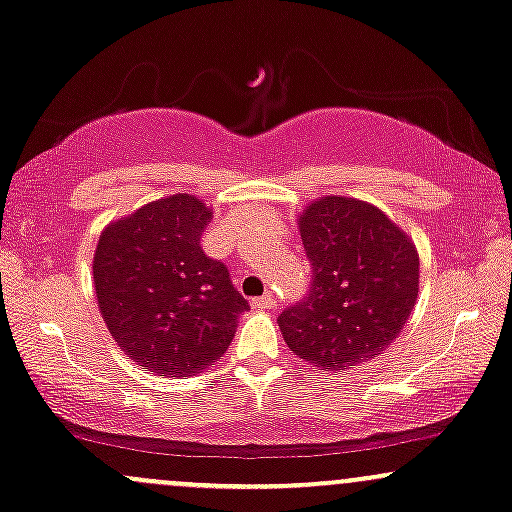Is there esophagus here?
Masks as SVG:
<instances>
[{
	"instance_id": "esophagus-1",
	"label": "esophagus",
	"mask_w": 512,
	"mask_h": 512,
	"mask_svg": "<svg viewBox=\"0 0 512 512\" xmlns=\"http://www.w3.org/2000/svg\"><path fill=\"white\" fill-rule=\"evenodd\" d=\"M252 306H255V308H260V311H267V308H274V306H277V299H274V294L257 296V299L252 301Z\"/></svg>"
}]
</instances>
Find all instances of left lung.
Wrapping results in <instances>:
<instances>
[{
    "label": "left lung",
    "mask_w": 512,
    "mask_h": 512,
    "mask_svg": "<svg viewBox=\"0 0 512 512\" xmlns=\"http://www.w3.org/2000/svg\"><path fill=\"white\" fill-rule=\"evenodd\" d=\"M299 230L311 286L279 316L286 345L313 367H359L398 338L418 301L415 245L384 211L345 196L313 201Z\"/></svg>",
    "instance_id": "8db88e82"
}]
</instances>
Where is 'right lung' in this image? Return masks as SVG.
I'll list each match as a JSON object with an SVG mask.
<instances>
[{"label": "right lung", "mask_w": 512, "mask_h": 512, "mask_svg": "<svg viewBox=\"0 0 512 512\" xmlns=\"http://www.w3.org/2000/svg\"><path fill=\"white\" fill-rule=\"evenodd\" d=\"M211 211L192 194L153 201L101 233L94 286L109 333L138 367L192 376L223 357L247 301L201 247Z\"/></svg>", "instance_id": "obj_1"}]
</instances>
